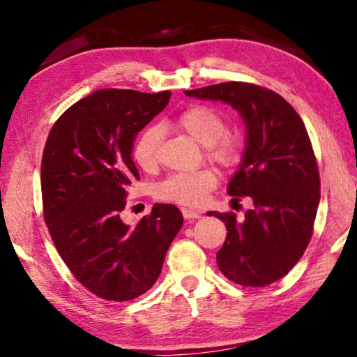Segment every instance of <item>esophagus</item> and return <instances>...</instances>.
Listing matches in <instances>:
<instances>
[{
	"label": "esophagus",
	"instance_id": "esophagus-1",
	"mask_svg": "<svg viewBox=\"0 0 357 357\" xmlns=\"http://www.w3.org/2000/svg\"><path fill=\"white\" fill-rule=\"evenodd\" d=\"M181 213H183L184 219H199L202 216L200 211H197V209H190V208H183L181 209Z\"/></svg>",
	"mask_w": 357,
	"mask_h": 357
}]
</instances>
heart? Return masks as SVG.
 <instances>
[{
    "mask_svg": "<svg viewBox=\"0 0 357 357\" xmlns=\"http://www.w3.org/2000/svg\"><path fill=\"white\" fill-rule=\"evenodd\" d=\"M178 127L197 143L205 146V154L209 162L224 169H234L241 165L245 146L240 138L224 135L227 122L214 107L206 105L188 107L179 114ZM160 141L162 130L155 126L146 128L135 141L133 158L141 169L151 172L157 167ZM216 184L218 174L211 168L192 173H176L154 185V197L160 202L197 206L205 202L208 192L216 188Z\"/></svg>",
    "mask_w": 357,
    "mask_h": 357,
    "instance_id": "b5f03b06",
    "label": "heart"
}]
</instances>
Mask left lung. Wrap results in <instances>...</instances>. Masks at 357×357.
<instances>
[{"label":"left lung","instance_id":"1","mask_svg":"<svg viewBox=\"0 0 357 357\" xmlns=\"http://www.w3.org/2000/svg\"><path fill=\"white\" fill-rule=\"evenodd\" d=\"M188 97L224 101L246 123L245 157L227 185L231 202L250 197L245 218L209 211L227 227L218 267L236 284L264 287L289 273L313 235L321 183L318 162L297 111L273 90L222 82L184 90Z\"/></svg>","mask_w":357,"mask_h":357}]
</instances>
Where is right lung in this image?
I'll return each instance as SVG.
<instances>
[{
    "instance_id": "obj_1",
    "label": "right lung",
    "mask_w": 357,
    "mask_h": 357,
    "mask_svg": "<svg viewBox=\"0 0 357 357\" xmlns=\"http://www.w3.org/2000/svg\"><path fill=\"white\" fill-rule=\"evenodd\" d=\"M172 92L101 89L68 107L50 130L41 162L43 211L60 257L95 296L133 301L162 271L183 214L155 203L135 227L123 224L128 188L139 173L133 141Z\"/></svg>"
}]
</instances>
